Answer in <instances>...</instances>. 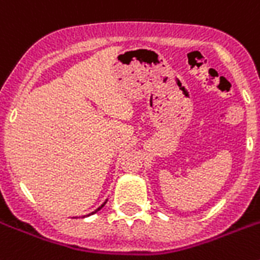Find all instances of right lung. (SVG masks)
Instances as JSON below:
<instances>
[{
  "mask_svg": "<svg viewBox=\"0 0 260 260\" xmlns=\"http://www.w3.org/2000/svg\"><path fill=\"white\" fill-rule=\"evenodd\" d=\"M105 203H107V202H105ZM105 203H104V204H103V206H101V207H100V208H97V210H96V211H94V212H97V211H99V210H101V208H103V207H104V206H105ZM94 212H92V214H94Z\"/></svg>",
  "mask_w": 260,
  "mask_h": 260,
  "instance_id": "add662e5",
  "label": "right lung"
}]
</instances>
